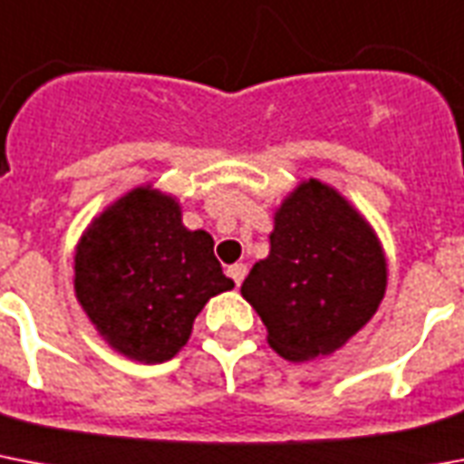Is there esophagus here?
I'll use <instances>...</instances> for the list:
<instances>
[{
    "label": "esophagus",
    "mask_w": 464,
    "mask_h": 464,
    "mask_svg": "<svg viewBox=\"0 0 464 464\" xmlns=\"http://www.w3.org/2000/svg\"><path fill=\"white\" fill-rule=\"evenodd\" d=\"M227 276L232 277L237 287H239V285L244 283V277H246V266H244V263H235V266H229Z\"/></svg>",
    "instance_id": "obj_1"
}]
</instances>
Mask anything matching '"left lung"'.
Here are the masks:
<instances>
[{
	"label": "left lung",
	"mask_w": 464,
	"mask_h": 464,
	"mask_svg": "<svg viewBox=\"0 0 464 464\" xmlns=\"http://www.w3.org/2000/svg\"><path fill=\"white\" fill-rule=\"evenodd\" d=\"M270 254L242 285L268 344L290 362L328 357L379 311L388 287L383 246L337 188L296 184L273 215Z\"/></svg>",
	"instance_id": "left-lung-1"
}]
</instances>
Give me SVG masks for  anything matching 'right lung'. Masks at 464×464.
Returning <instances> with one entry per match:
<instances>
[{
	"mask_svg": "<svg viewBox=\"0 0 464 464\" xmlns=\"http://www.w3.org/2000/svg\"><path fill=\"white\" fill-rule=\"evenodd\" d=\"M235 287L213 237L187 229L172 194L143 184L95 215L73 254V292L114 352L162 364L187 344L210 296Z\"/></svg>",
	"mask_w": 464,
	"mask_h": 464,
	"instance_id": "obj_1",
	"label": "right lung"
}]
</instances>
